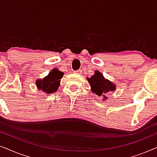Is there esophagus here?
<instances>
[{"label":"esophagus","instance_id":"esophagus-1","mask_svg":"<svg viewBox=\"0 0 157 157\" xmlns=\"http://www.w3.org/2000/svg\"><path fill=\"white\" fill-rule=\"evenodd\" d=\"M75 73H76V74H81V73H82V71L79 69L78 71H75Z\"/></svg>","mask_w":157,"mask_h":157}]
</instances>
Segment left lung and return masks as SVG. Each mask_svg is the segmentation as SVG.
<instances>
[{
  "label": "left lung",
  "mask_w": 157,
  "mask_h": 157,
  "mask_svg": "<svg viewBox=\"0 0 157 157\" xmlns=\"http://www.w3.org/2000/svg\"><path fill=\"white\" fill-rule=\"evenodd\" d=\"M87 80L91 86V92L98 96H102L104 97L103 100L106 99L107 94L116 91L117 89L116 84L109 79H106L101 73L97 70L95 71L94 74L91 76V78L87 77Z\"/></svg>",
  "instance_id": "left-lung-1"
}]
</instances>
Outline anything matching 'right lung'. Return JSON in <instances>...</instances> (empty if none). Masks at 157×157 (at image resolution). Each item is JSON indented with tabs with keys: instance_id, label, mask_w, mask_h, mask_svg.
Masks as SVG:
<instances>
[{
	"instance_id": "right-lung-1",
	"label": "right lung",
	"mask_w": 157,
	"mask_h": 157,
	"mask_svg": "<svg viewBox=\"0 0 157 157\" xmlns=\"http://www.w3.org/2000/svg\"><path fill=\"white\" fill-rule=\"evenodd\" d=\"M63 74V72L57 68H53L44 78L37 79L36 81L37 89L47 94H51L56 92L59 89L61 78H62Z\"/></svg>"
}]
</instances>
